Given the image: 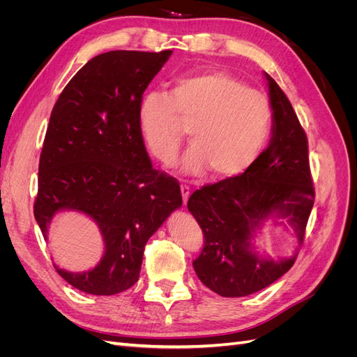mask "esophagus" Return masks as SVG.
<instances>
[{
  "mask_svg": "<svg viewBox=\"0 0 357 357\" xmlns=\"http://www.w3.org/2000/svg\"><path fill=\"white\" fill-rule=\"evenodd\" d=\"M180 190H181V198H183V204H186L189 197H190V188L186 183H181L180 185Z\"/></svg>",
  "mask_w": 357,
  "mask_h": 357,
  "instance_id": "esophagus-1",
  "label": "esophagus"
}]
</instances>
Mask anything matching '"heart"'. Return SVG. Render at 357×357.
I'll return each instance as SVG.
<instances>
[{"label":"heart","instance_id":"1","mask_svg":"<svg viewBox=\"0 0 357 357\" xmlns=\"http://www.w3.org/2000/svg\"><path fill=\"white\" fill-rule=\"evenodd\" d=\"M273 109L266 96L225 71L183 75L169 93L147 92L137 107V128L162 164L174 160L186 135L192 147L181 160L189 172L208 167L215 177L240 174L266 142Z\"/></svg>","mask_w":357,"mask_h":357}]
</instances>
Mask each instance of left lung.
Returning <instances> with one entry per match:
<instances>
[{
  "label": "left lung",
  "instance_id": "1",
  "mask_svg": "<svg viewBox=\"0 0 357 357\" xmlns=\"http://www.w3.org/2000/svg\"><path fill=\"white\" fill-rule=\"evenodd\" d=\"M273 109V137L243 174L202 186L188 208L204 234L193 268L201 282L225 298L252 295L273 284L294 266L296 255L282 261L257 256L252 238L264 220L287 219L299 243L314 205L308 139L286 93L265 74Z\"/></svg>",
  "mask_w": 357,
  "mask_h": 357
}]
</instances>
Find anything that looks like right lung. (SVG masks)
<instances>
[{
    "instance_id": "add662e5",
    "label": "right lung",
    "mask_w": 357,
    "mask_h": 357,
    "mask_svg": "<svg viewBox=\"0 0 357 357\" xmlns=\"http://www.w3.org/2000/svg\"><path fill=\"white\" fill-rule=\"evenodd\" d=\"M171 53H101L68 82L52 110L34 215L45 240L63 210L98 225L105 244L98 265L86 273L55 266L84 294L110 296L134 286L146 243L181 207L178 181L152 167L137 128L138 102Z\"/></svg>"
}]
</instances>
